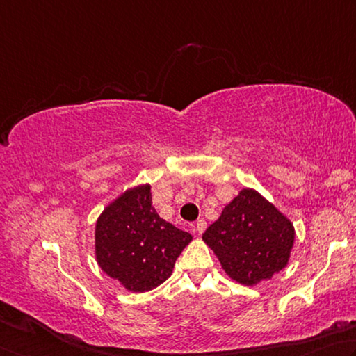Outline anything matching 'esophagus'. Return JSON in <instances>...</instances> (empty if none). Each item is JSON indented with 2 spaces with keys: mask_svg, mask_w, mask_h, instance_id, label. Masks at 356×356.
<instances>
[{
  "mask_svg": "<svg viewBox=\"0 0 356 356\" xmlns=\"http://www.w3.org/2000/svg\"><path fill=\"white\" fill-rule=\"evenodd\" d=\"M204 229H207V222L204 220H198L194 227H192V232H194L197 236H200Z\"/></svg>",
  "mask_w": 356,
  "mask_h": 356,
  "instance_id": "1",
  "label": "esophagus"
}]
</instances>
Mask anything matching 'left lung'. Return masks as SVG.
I'll return each mask as SVG.
<instances>
[{"instance_id": "obj_1", "label": "left lung", "mask_w": 356, "mask_h": 356, "mask_svg": "<svg viewBox=\"0 0 356 356\" xmlns=\"http://www.w3.org/2000/svg\"><path fill=\"white\" fill-rule=\"evenodd\" d=\"M202 239L229 278L253 288L288 266L296 229L257 189L244 188L222 209Z\"/></svg>"}]
</instances>
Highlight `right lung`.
I'll use <instances>...</instances> for the list:
<instances>
[{"instance_id": "1", "label": "right lung", "mask_w": 356, "mask_h": 356, "mask_svg": "<svg viewBox=\"0 0 356 356\" xmlns=\"http://www.w3.org/2000/svg\"><path fill=\"white\" fill-rule=\"evenodd\" d=\"M192 241L189 233L161 219L149 184L122 192L98 216L95 259L102 270L129 292L158 288Z\"/></svg>"}]
</instances>
